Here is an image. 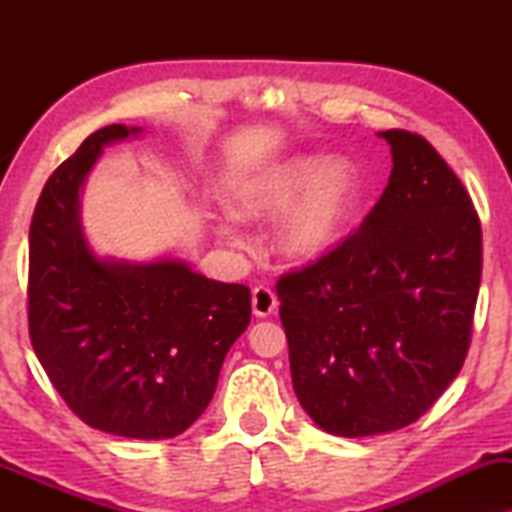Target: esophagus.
Masks as SVG:
<instances>
[{"instance_id":"34e87169","label":"esophagus","mask_w":512,"mask_h":512,"mask_svg":"<svg viewBox=\"0 0 512 512\" xmlns=\"http://www.w3.org/2000/svg\"><path fill=\"white\" fill-rule=\"evenodd\" d=\"M251 307H254L256 317H270V314L277 310V296L268 289V286H256V289L251 291Z\"/></svg>"}]
</instances>
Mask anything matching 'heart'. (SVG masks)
I'll return each mask as SVG.
<instances>
[{
	"label": "heart",
	"mask_w": 512,
	"mask_h": 512,
	"mask_svg": "<svg viewBox=\"0 0 512 512\" xmlns=\"http://www.w3.org/2000/svg\"><path fill=\"white\" fill-rule=\"evenodd\" d=\"M363 200V177L352 160L321 153L265 165L233 188L228 209L240 221L279 216L275 247L296 263H312L331 254L352 226ZM223 240L240 244L230 223L216 226Z\"/></svg>",
	"instance_id": "b5f03b06"
}]
</instances>
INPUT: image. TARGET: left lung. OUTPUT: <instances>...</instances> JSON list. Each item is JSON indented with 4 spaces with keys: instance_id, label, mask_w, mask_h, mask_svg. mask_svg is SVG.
Here are the masks:
<instances>
[{
    "instance_id": "1",
    "label": "left lung",
    "mask_w": 512,
    "mask_h": 512,
    "mask_svg": "<svg viewBox=\"0 0 512 512\" xmlns=\"http://www.w3.org/2000/svg\"><path fill=\"white\" fill-rule=\"evenodd\" d=\"M389 184L361 228L277 282L291 380L317 426L345 438L417 422L471 345L482 230L471 195L424 137L377 132Z\"/></svg>"
}]
</instances>
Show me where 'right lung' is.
I'll return each mask as SVG.
<instances>
[{"label": "right lung", "mask_w": 512, "mask_h": 512, "mask_svg": "<svg viewBox=\"0 0 512 512\" xmlns=\"http://www.w3.org/2000/svg\"><path fill=\"white\" fill-rule=\"evenodd\" d=\"M142 135L97 130L46 181L30 226L27 317L34 354L83 422L123 438L184 433L212 401L251 293L177 258H100L81 228V188L104 146Z\"/></svg>", "instance_id": "1"}]
</instances>
